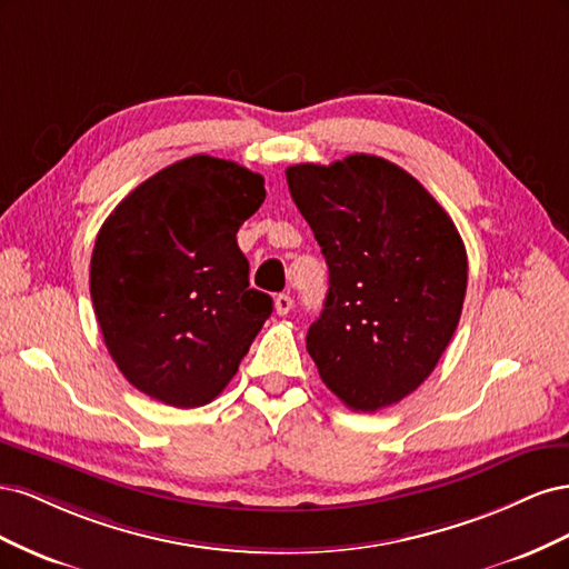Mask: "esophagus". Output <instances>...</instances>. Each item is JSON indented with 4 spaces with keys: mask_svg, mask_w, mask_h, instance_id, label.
<instances>
[{
    "mask_svg": "<svg viewBox=\"0 0 569 569\" xmlns=\"http://www.w3.org/2000/svg\"><path fill=\"white\" fill-rule=\"evenodd\" d=\"M291 306H295V299H291L289 295L274 297V311H278V316H287L291 311Z\"/></svg>",
    "mask_w": 569,
    "mask_h": 569,
    "instance_id": "esophagus-1",
    "label": "esophagus"
}]
</instances>
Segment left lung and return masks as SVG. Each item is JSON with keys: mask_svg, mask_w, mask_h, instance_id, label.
<instances>
[{"mask_svg": "<svg viewBox=\"0 0 569 569\" xmlns=\"http://www.w3.org/2000/svg\"><path fill=\"white\" fill-rule=\"evenodd\" d=\"M287 184L330 268L306 335L320 380L356 412L399 403L432 375L460 320L468 253L453 220L370 153L289 166Z\"/></svg>", "mask_w": 569, "mask_h": 569, "instance_id": "left-lung-1", "label": "left lung"}]
</instances>
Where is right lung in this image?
<instances>
[{"label":"right lung","instance_id":"obj_1","mask_svg":"<svg viewBox=\"0 0 569 569\" xmlns=\"http://www.w3.org/2000/svg\"><path fill=\"white\" fill-rule=\"evenodd\" d=\"M263 199V176L197 153L134 187L101 226L94 316L118 370L151 399L211 403L270 318L272 299L249 287L237 247Z\"/></svg>","mask_w":569,"mask_h":569}]
</instances>
